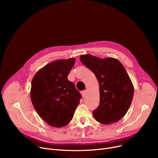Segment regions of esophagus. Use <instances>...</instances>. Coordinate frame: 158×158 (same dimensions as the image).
<instances>
[{"label":"esophagus","instance_id":"34e87169","mask_svg":"<svg viewBox=\"0 0 158 158\" xmlns=\"http://www.w3.org/2000/svg\"><path fill=\"white\" fill-rule=\"evenodd\" d=\"M86 94V90L82 91V92H81V95H82V97H83V98L85 97Z\"/></svg>","mask_w":158,"mask_h":158}]
</instances>
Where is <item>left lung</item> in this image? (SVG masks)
Masks as SVG:
<instances>
[{
    "mask_svg": "<svg viewBox=\"0 0 158 158\" xmlns=\"http://www.w3.org/2000/svg\"><path fill=\"white\" fill-rule=\"evenodd\" d=\"M80 60L96 76L99 84L100 103L93 111L95 119L102 124L117 122L127 112L134 87L123 64L117 59L81 55Z\"/></svg>",
    "mask_w": 158,
    "mask_h": 158,
    "instance_id": "obj_1",
    "label": "left lung"
}]
</instances>
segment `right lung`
<instances>
[{
  "label": "right lung",
  "mask_w": 158,
  "mask_h": 158,
  "mask_svg": "<svg viewBox=\"0 0 158 158\" xmlns=\"http://www.w3.org/2000/svg\"><path fill=\"white\" fill-rule=\"evenodd\" d=\"M76 58L46 64L34 76L31 99L40 117L50 126L62 127L72 120L81 95L67 77Z\"/></svg>",
  "instance_id": "add662e5"
}]
</instances>
